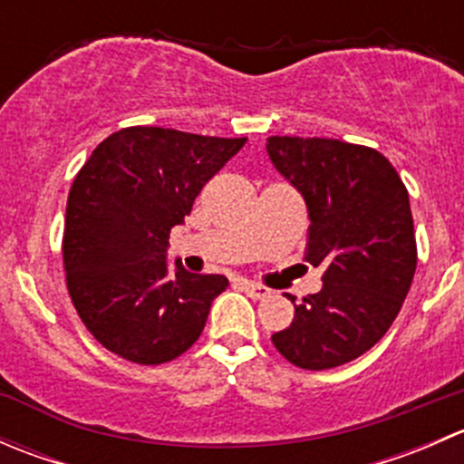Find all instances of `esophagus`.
Here are the masks:
<instances>
[{
    "label": "esophagus",
    "mask_w": 464,
    "mask_h": 464,
    "mask_svg": "<svg viewBox=\"0 0 464 464\" xmlns=\"http://www.w3.org/2000/svg\"><path fill=\"white\" fill-rule=\"evenodd\" d=\"M242 289H245L246 296L254 298V301H262V298H269V294H271V289L262 287V285L249 283V280H242Z\"/></svg>",
    "instance_id": "1"
}]
</instances>
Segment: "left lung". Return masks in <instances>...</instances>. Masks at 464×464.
Masks as SVG:
<instances>
[{"mask_svg":"<svg viewBox=\"0 0 464 464\" xmlns=\"http://www.w3.org/2000/svg\"><path fill=\"white\" fill-rule=\"evenodd\" d=\"M266 152L305 199V260L325 269L321 292L294 305L292 325L271 341L305 371L343 366L386 334L413 283L409 190L392 163L366 145L269 137Z\"/></svg>","mask_w":464,"mask_h":464,"instance_id":"8db88e82","label":"left lung"}]
</instances>
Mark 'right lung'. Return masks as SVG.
<instances>
[{
  "mask_svg": "<svg viewBox=\"0 0 464 464\" xmlns=\"http://www.w3.org/2000/svg\"><path fill=\"white\" fill-rule=\"evenodd\" d=\"M246 143L170 128H123L73 179L63 260L73 307L93 339L128 362L157 366L202 334L219 274L168 271L170 228L184 224L206 181Z\"/></svg>",
  "mask_w": 464,
  "mask_h": 464,
  "instance_id": "1",
  "label": "right lung"
}]
</instances>
